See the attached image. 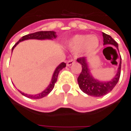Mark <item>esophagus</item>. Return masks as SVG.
Here are the masks:
<instances>
[{
  "label": "esophagus",
  "mask_w": 131,
  "mask_h": 131,
  "mask_svg": "<svg viewBox=\"0 0 131 131\" xmlns=\"http://www.w3.org/2000/svg\"><path fill=\"white\" fill-rule=\"evenodd\" d=\"M75 63V60H73V59H71V60H69L68 62H67V66H71L72 64Z\"/></svg>",
  "instance_id": "esophagus-1"
}]
</instances>
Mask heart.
Here are the masks:
<instances>
[{"label":"heart","instance_id":"1","mask_svg":"<svg viewBox=\"0 0 131 131\" xmlns=\"http://www.w3.org/2000/svg\"><path fill=\"white\" fill-rule=\"evenodd\" d=\"M98 38L95 36L77 35L69 41L68 47L74 51L91 52L98 47Z\"/></svg>","mask_w":131,"mask_h":131}]
</instances>
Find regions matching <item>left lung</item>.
<instances>
[{"mask_svg":"<svg viewBox=\"0 0 131 131\" xmlns=\"http://www.w3.org/2000/svg\"><path fill=\"white\" fill-rule=\"evenodd\" d=\"M103 44L113 45L118 49L117 43L109 35L103 33ZM77 61L82 65V72L77 79L79 86L84 93H86L88 95H91L94 97H101L105 95L109 92H111L118 82L121 72V57L117 74L111 81L108 82H101L93 78L90 73V69L88 68L87 59L85 58H78Z\"/></svg>","mask_w":131,"mask_h":131,"instance_id":"left-lung-1","label":"left lung"}]
</instances>
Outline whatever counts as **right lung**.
I'll return each instance as SVG.
<instances>
[{
  "mask_svg": "<svg viewBox=\"0 0 131 131\" xmlns=\"http://www.w3.org/2000/svg\"><path fill=\"white\" fill-rule=\"evenodd\" d=\"M56 37H57V36H56V33L54 31H38V32H36V33L28 34L26 36H23L17 43H15V45L12 47V51L18 43H19V42H21V41H25V40H28V39H38V40L54 39V38H56ZM66 66V64L65 63H60L58 67L56 68V69L54 71V73H53L51 82L49 84V86H48L47 88L43 90V92H41L39 94H37V95H28V94L22 93L21 91H19V92L24 96H25L27 98H32V99H40V98H42L43 97H45V96H47L49 93H50V92L52 90L53 88L54 87V84L56 83V82L58 80V76L60 71H61Z\"/></svg>",
  "mask_w": 131,
  "mask_h": 131,
  "instance_id": "1",
  "label": "right lung"
}]
</instances>
